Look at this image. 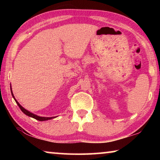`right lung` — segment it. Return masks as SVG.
<instances>
[{"instance_id": "obj_1", "label": "right lung", "mask_w": 160, "mask_h": 160, "mask_svg": "<svg viewBox=\"0 0 160 160\" xmlns=\"http://www.w3.org/2000/svg\"><path fill=\"white\" fill-rule=\"evenodd\" d=\"M10 90H11L12 96L13 98H14V99H15V101L16 102V103H17V104L18 105V107H20V109H21L22 112H23L24 113H25V114H26L27 116H29V117H32V118H33L37 119V120L40 121H44L50 120V119H52V118H54L56 117V116H53V117H42V116H37V115H36V114H34V113H33L29 112V111H28L27 109H25V108L22 107L21 105H20V104H19V102L17 101V100H16V99L15 98L14 95H13V93H12V88H10Z\"/></svg>"}]
</instances>
